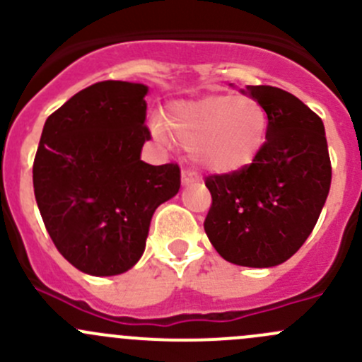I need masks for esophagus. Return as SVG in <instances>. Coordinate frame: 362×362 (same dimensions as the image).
Here are the masks:
<instances>
[{
	"label": "esophagus",
	"mask_w": 362,
	"mask_h": 362,
	"mask_svg": "<svg viewBox=\"0 0 362 362\" xmlns=\"http://www.w3.org/2000/svg\"><path fill=\"white\" fill-rule=\"evenodd\" d=\"M199 182V177L191 170H182V185H192Z\"/></svg>",
	"instance_id": "esophagus-1"
}]
</instances>
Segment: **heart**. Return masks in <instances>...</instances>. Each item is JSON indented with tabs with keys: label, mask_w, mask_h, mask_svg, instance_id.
Here are the masks:
<instances>
[{
	"label": "heart",
	"mask_w": 362,
	"mask_h": 362,
	"mask_svg": "<svg viewBox=\"0 0 362 362\" xmlns=\"http://www.w3.org/2000/svg\"><path fill=\"white\" fill-rule=\"evenodd\" d=\"M166 126L196 164L214 173H235L257 158L266 141L268 115L252 96L210 94L171 105ZM152 133L168 140L159 119L152 120Z\"/></svg>",
	"instance_id": "1"
}]
</instances>
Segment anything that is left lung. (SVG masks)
Returning <instances> with one entry per match:
<instances>
[{
	"mask_svg": "<svg viewBox=\"0 0 362 362\" xmlns=\"http://www.w3.org/2000/svg\"><path fill=\"white\" fill-rule=\"evenodd\" d=\"M268 115L266 141L249 166L206 177L204 231L238 266L272 268L293 257L315 228L331 187L324 124L287 90L247 86Z\"/></svg>",
	"mask_w": 362,
	"mask_h": 362,
	"instance_id": "8db88e82",
	"label": "left lung"
}]
</instances>
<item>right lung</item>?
Listing matches in <instances>:
<instances>
[{
    "label": "right lung",
    "instance_id": "right-lung-1",
    "mask_svg": "<svg viewBox=\"0 0 362 362\" xmlns=\"http://www.w3.org/2000/svg\"><path fill=\"white\" fill-rule=\"evenodd\" d=\"M147 90L144 83L98 82L43 126L33 164L36 203L54 245L87 275L133 268L156 208L180 189L178 164L140 159L151 140Z\"/></svg>",
    "mask_w": 362,
    "mask_h": 362
}]
</instances>
